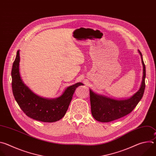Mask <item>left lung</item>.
<instances>
[{
	"mask_svg": "<svg viewBox=\"0 0 156 156\" xmlns=\"http://www.w3.org/2000/svg\"><path fill=\"white\" fill-rule=\"evenodd\" d=\"M138 51L143 65V81L139 91L131 98L118 101L98 95L90 90L91 114L96 120L101 122H110L122 118L131 112L142 99L145 90L146 67L142 54Z\"/></svg>",
	"mask_w": 156,
	"mask_h": 156,
	"instance_id": "left-lung-1",
	"label": "left lung"
}]
</instances>
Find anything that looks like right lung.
I'll use <instances>...</instances> for the list:
<instances>
[{
	"instance_id": "add662e5",
	"label": "right lung",
	"mask_w": 156,
	"mask_h": 156,
	"mask_svg": "<svg viewBox=\"0 0 156 156\" xmlns=\"http://www.w3.org/2000/svg\"><path fill=\"white\" fill-rule=\"evenodd\" d=\"M20 54L17 51L12 69V87L13 96L22 111L29 117L43 122H54L66 114L78 83L66 89L55 99H47L34 94L22 81L19 72Z\"/></svg>"
}]
</instances>
